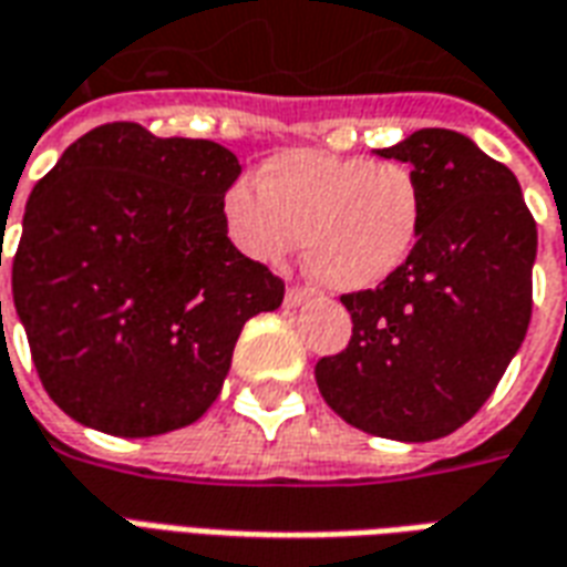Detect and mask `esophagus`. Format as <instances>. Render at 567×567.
<instances>
[{
  "mask_svg": "<svg viewBox=\"0 0 567 567\" xmlns=\"http://www.w3.org/2000/svg\"><path fill=\"white\" fill-rule=\"evenodd\" d=\"M312 300V291L303 288V285H291L288 291H285V307H300V303H307Z\"/></svg>",
  "mask_w": 567,
  "mask_h": 567,
  "instance_id": "1",
  "label": "esophagus"
}]
</instances>
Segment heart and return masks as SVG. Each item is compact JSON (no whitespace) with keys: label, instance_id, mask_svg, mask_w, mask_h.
Segmentation results:
<instances>
[{"label":"heart","instance_id":"1","mask_svg":"<svg viewBox=\"0 0 567 567\" xmlns=\"http://www.w3.org/2000/svg\"><path fill=\"white\" fill-rule=\"evenodd\" d=\"M224 190L227 236L246 258L282 264L303 239L307 270L333 291L385 282L416 251L425 197L401 161L282 151Z\"/></svg>","mask_w":567,"mask_h":567}]
</instances>
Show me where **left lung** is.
I'll return each mask as SVG.
<instances>
[{"label":"left lung","mask_w":567,"mask_h":567,"mask_svg":"<svg viewBox=\"0 0 567 567\" xmlns=\"http://www.w3.org/2000/svg\"><path fill=\"white\" fill-rule=\"evenodd\" d=\"M377 154L413 166L425 224L401 270L340 297L352 340L321 358L316 382L358 431L425 443L474 416L523 346L537 224L516 175L455 130H416Z\"/></svg>","instance_id":"left-lung-1"}]
</instances>
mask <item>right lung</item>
I'll list each match as a JSON object with an SVG mask.
<instances>
[{"mask_svg":"<svg viewBox=\"0 0 567 567\" xmlns=\"http://www.w3.org/2000/svg\"><path fill=\"white\" fill-rule=\"evenodd\" d=\"M239 173L218 142L115 121L32 187L11 291L66 416L154 437L218 398L243 324L285 297L282 279L227 239L221 199Z\"/></svg>","mask_w":567,"mask_h":567,"instance_id":"right-lung-1","label":"right lung"}]
</instances>
